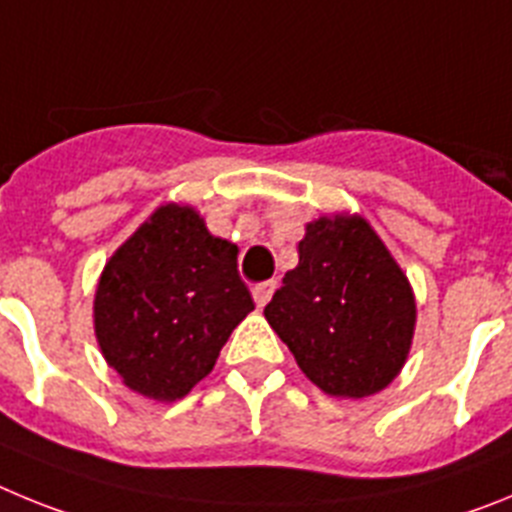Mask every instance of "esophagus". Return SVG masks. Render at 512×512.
<instances>
[{
  "label": "esophagus",
  "mask_w": 512,
  "mask_h": 512,
  "mask_svg": "<svg viewBox=\"0 0 512 512\" xmlns=\"http://www.w3.org/2000/svg\"><path fill=\"white\" fill-rule=\"evenodd\" d=\"M274 289H277V282H261L253 287V302L259 307H264L266 302L271 300V295H274Z\"/></svg>",
  "instance_id": "1"
}]
</instances>
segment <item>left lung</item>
I'll return each instance as SVG.
<instances>
[{"instance_id":"1","label":"left lung","mask_w":512,"mask_h":512,"mask_svg":"<svg viewBox=\"0 0 512 512\" xmlns=\"http://www.w3.org/2000/svg\"><path fill=\"white\" fill-rule=\"evenodd\" d=\"M300 264L264 315L312 384L333 397H369L400 374L415 330L408 277L359 215L307 223Z\"/></svg>"}]
</instances>
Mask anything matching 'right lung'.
I'll list each match as a JSON object with an SVG mask.
<instances>
[{"mask_svg":"<svg viewBox=\"0 0 512 512\" xmlns=\"http://www.w3.org/2000/svg\"><path fill=\"white\" fill-rule=\"evenodd\" d=\"M253 310L238 246L189 205L158 207L104 266L94 333L130 390L158 402L189 395Z\"/></svg>","mask_w":512,"mask_h":512,"instance_id":"add662e5","label":"right lung"}]
</instances>
